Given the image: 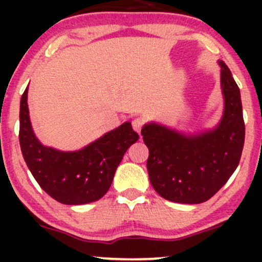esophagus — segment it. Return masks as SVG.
Masks as SVG:
<instances>
[{
    "instance_id": "obj_1",
    "label": "esophagus",
    "mask_w": 262,
    "mask_h": 262,
    "mask_svg": "<svg viewBox=\"0 0 262 262\" xmlns=\"http://www.w3.org/2000/svg\"><path fill=\"white\" fill-rule=\"evenodd\" d=\"M144 123H145V121H144L143 118H140V117H138V118H134L133 122H132V125H133V129L137 133H140L141 128H143Z\"/></svg>"
}]
</instances>
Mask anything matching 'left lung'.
<instances>
[{
    "label": "left lung",
    "mask_w": 262,
    "mask_h": 262,
    "mask_svg": "<svg viewBox=\"0 0 262 262\" xmlns=\"http://www.w3.org/2000/svg\"><path fill=\"white\" fill-rule=\"evenodd\" d=\"M219 65L224 113L213 130L187 135L156 123L141 129L149 149L150 182L171 202L208 201L227 183L242 158L245 124L240 91L228 66L223 61Z\"/></svg>",
    "instance_id": "8db88e82"
}]
</instances>
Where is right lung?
I'll return each mask as SVG.
<instances>
[{"label":"right lung","mask_w":262,"mask_h":262,"mask_svg":"<svg viewBox=\"0 0 262 262\" xmlns=\"http://www.w3.org/2000/svg\"><path fill=\"white\" fill-rule=\"evenodd\" d=\"M28 87L20 98L19 144L23 158L41 188L62 204H86L100 200L112 185L114 172L129 146L139 139L129 122L108 132L77 151L44 146L29 118Z\"/></svg>","instance_id":"add662e5"}]
</instances>
